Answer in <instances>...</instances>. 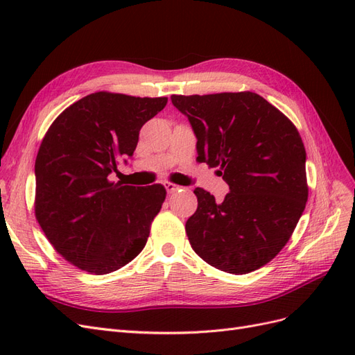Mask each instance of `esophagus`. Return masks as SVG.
I'll return each instance as SVG.
<instances>
[{"mask_svg":"<svg viewBox=\"0 0 355 355\" xmlns=\"http://www.w3.org/2000/svg\"><path fill=\"white\" fill-rule=\"evenodd\" d=\"M164 187H166V189H167L168 194H173V192H176V191H179V189L182 188V187H179V185H176V184H173V182H166Z\"/></svg>","mask_w":355,"mask_h":355,"instance_id":"34e87169","label":"esophagus"}]
</instances>
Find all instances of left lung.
Returning <instances> with one entry per match:
<instances>
[{
	"label": "left lung",
	"mask_w": 355,
	"mask_h": 355,
	"mask_svg": "<svg viewBox=\"0 0 355 355\" xmlns=\"http://www.w3.org/2000/svg\"><path fill=\"white\" fill-rule=\"evenodd\" d=\"M197 136V161L218 167L230 185L222 202L196 188L185 230L209 265L249 274L287 244L306 206L305 146L297 128L252 92L171 96Z\"/></svg>",
	"instance_id": "1"
}]
</instances>
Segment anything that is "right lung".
<instances>
[{"label":"right lung","instance_id":"obj_1","mask_svg":"<svg viewBox=\"0 0 355 355\" xmlns=\"http://www.w3.org/2000/svg\"><path fill=\"white\" fill-rule=\"evenodd\" d=\"M166 105L167 98L96 92L68 106L42 139L35 218L55 250L80 270L110 274L144 250L166 188L108 176L133 155L142 125Z\"/></svg>","mask_w":355,"mask_h":355}]
</instances>
